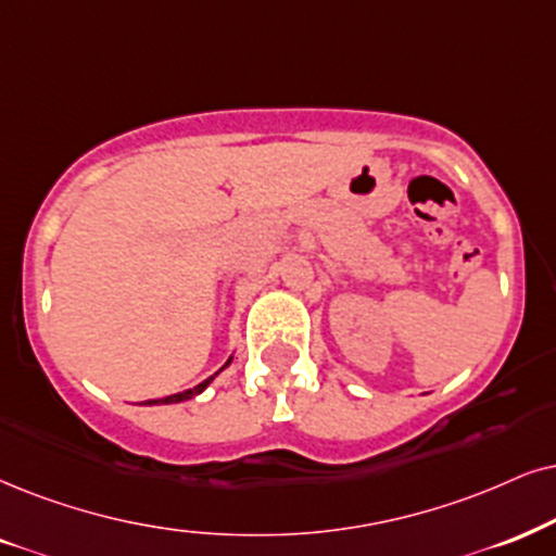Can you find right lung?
<instances>
[{
    "instance_id": "obj_1",
    "label": "right lung",
    "mask_w": 556,
    "mask_h": 556,
    "mask_svg": "<svg viewBox=\"0 0 556 556\" xmlns=\"http://www.w3.org/2000/svg\"><path fill=\"white\" fill-rule=\"evenodd\" d=\"M230 362H233V356H230V359H228L226 364H223V367H220V369H217L213 377H207V379H205V382L194 384V388H189V390H185V392H177V395H168V397H161V400H149V403H143V405H172V403H185V400H192L194 395H200V392H205V390H207V384H210V382H213V379H215L217 375H220V371H223V369H226Z\"/></svg>"
}]
</instances>
